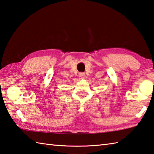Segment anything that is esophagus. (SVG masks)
<instances>
[{
	"label": "esophagus",
	"mask_w": 154,
	"mask_h": 154,
	"mask_svg": "<svg viewBox=\"0 0 154 154\" xmlns=\"http://www.w3.org/2000/svg\"><path fill=\"white\" fill-rule=\"evenodd\" d=\"M85 73L84 72H80L79 73V79H83L85 78Z\"/></svg>",
	"instance_id": "1"
}]
</instances>
